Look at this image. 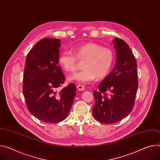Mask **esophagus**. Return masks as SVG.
<instances>
[{"mask_svg": "<svg viewBox=\"0 0 160 160\" xmlns=\"http://www.w3.org/2000/svg\"><path fill=\"white\" fill-rule=\"evenodd\" d=\"M77 88V89H78V91H83V90L85 89L84 86H83V85H78Z\"/></svg>", "mask_w": 160, "mask_h": 160, "instance_id": "1", "label": "esophagus"}]
</instances>
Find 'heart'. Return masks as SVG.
I'll return each mask as SVG.
<instances>
[{
  "mask_svg": "<svg viewBox=\"0 0 160 160\" xmlns=\"http://www.w3.org/2000/svg\"><path fill=\"white\" fill-rule=\"evenodd\" d=\"M74 55L69 50L63 51L59 62L68 72L74 71L77 68V59L85 61L83 70L76 72L68 77L69 82L87 84L92 82L96 77L105 78L110 72L114 62L115 54L109 48L103 47L98 43L89 42L74 48Z\"/></svg>",
  "mask_w": 160,
  "mask_h": 160,
  "instance_id": "1",
  "label": "heart"
}]
</instances>
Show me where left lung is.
I'll return each mask as SVG.
<instances>
[{
	"label": "left lung",
	"mask_w": 160,
	"mask_h": 160,
	"mask_svg": "<svg viewBox=\"0 0 160 160\" xmlns=\"http://www.w3.org/2000/svg\"><path fill=\"white\" fill-rule=\"evenodd\" d=\"M112 42L116 51L115 66L98 85L99 89L93 91L92 115L105 124L117 122L132 112L138 84L137 62L132 50L118 38Z\"/></svg>",
	"instance_id": "obj_1"
}]
</instances>
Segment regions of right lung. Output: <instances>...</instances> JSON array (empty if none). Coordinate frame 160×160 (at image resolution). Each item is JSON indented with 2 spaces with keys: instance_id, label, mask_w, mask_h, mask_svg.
Here are the masks:
<instances>
[{
  "instance_id": "obj_1",
  "label": "right lung",
  "mask_w": 160,
  "mask_h": 160,
  "mask_svg": "<svg viewBox=\"0 0 160 160\" xmlns=\"http://www.w3.org/2000/svg\"><path fill=\"white\" fill-rule=\"evenodd\" d=\"M61 45L59 39H42L28 52L25 61L23 94L27 108L34 117L47 123L65 119L76 95L73 83L57 91L65 79L58 64Z\"/></svg>"
}]
</instances>
